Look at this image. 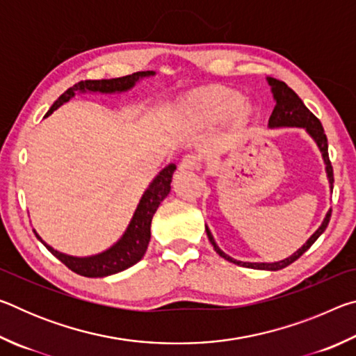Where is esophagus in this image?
<instances>
[{
	"mask_svg": "<svg viewBox=\"0 0 356 356\" xmlns=\"http://www.w3.org/2000/svg\"><path fill=\"white\" fill-rule=\"evenodd\" d=\"M196 166H197V156L196 155H186V156H184L182 161H180L179 170L180 171H191V170H195Z\"/></svg>",
	"mask_w": 356,
	"mask_h": 356,
	"instance_id": "obj_1",
	"label": "esophagus"
}]
</instances>
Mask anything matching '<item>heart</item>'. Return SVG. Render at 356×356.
Masks as SVG:
<instances>
[{
  "label": "heart",
  "instance_id": "heart-1",
  "mask_svg": "<svg viewBox=\"0 0 356 356\" xmlns=\"http://www.w3.org/2000/svg\"><path fill=\"white\" fill-rule=\"evenodd\" d=\"M179 114L184 122L195 127H213L227 120L234 130H246L257 119L259 111L236 88L204 84L180 99Z\"/></svg>",
  "mask_w": 356,
  "mask_h": 356
}]
</instances>
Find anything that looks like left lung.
Segmentation results:
<instances>
[{
    "instance_id": "1",
    "label": "left lung",
    "mask_w": 356,
    "mask_h": 356,
    "mask_svg": "<svg viewBox=\"0 0 356 356\" xmlns=\"http://www.w3.org/2000/svg\"><path fill=\"white\" fill-rule=\"evenodd\" d=\"M267 81L270 84V88H272L273 99L276 102L275 110L272 113V116H270V119H268V127L270 129H286V127L305 129L306 134H308L312 138V140H314L318 150H321L323 163H325V172H327V179H328V184H330V190L333 191V182H334L333 166H331V161H330V156H328L327 135H325L321 120H318L314 116V114H312L308 110V108H306V105L303 104V100H301L298 95L295 94L284 81H280V80H276V78H272V76H267ZM330 216H331V209L328 210L327 215H325L322 225L317 227V231L312 234V236L308 240H306V243L301 246V248L295 251L292 256H289L286 259H281V261H276V262H243V261H237V259L227 256L226 252L222 251L218 245H216L212 232H210V229H209L207 225H206V232H207V237L210 240V243H212V246H213V250L218 252V254L222 259H226V261L232 262V264H237V265H240V267L276 272V270L284 268V267H287V265H291L292 262L297 261V259L301 254H303L305 251H308L311 248V245L314 243L316 240L322 236L325 229H327L328 222H330Z\"/></svg>"
}]
</instances>
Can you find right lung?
Returning <instances> with one entry per match:
<instances>
[{
  "label": "right lung",
  "mask_w": 356,
  "mask_h": 356,
  "mask_svg": "<svg viewBox=\"0 0 356 356\" xmlns=\"http://www.w3.org/2000/svg\"><path fill=\"white\" fill-rule=\"evenodd\" d=\"M154 75V70H146L136 72V74H131L127 76L111 78V80L80 81L69 88L67 91L51 105V108L47 111L44 118H48L50 114H53V111H56L59 106L67 104V102L72 97H75L76 94H122L130 91V89H134L135 84L140 83L143 78H149ZM174 171H176V165L170 163L156 174L152 179V182L149 184L146 191L143 193L141 200L138 202L127 229H125L118 242L113 243L110 248L105 251L97 252V254L92 256H72L58 251L53 248V246L48 245L34 229L35 237H38L40 240V243L44 245L53 256L59 259L65 267H69L72 272H75L78 275L86 276V278H104V276L124 272V270L130 268L131 265L140 262L144 254H146L147 245L150 242V222H152V216L156 212V209H159L161 201L170 195Z\"/></svg>",
  "instance_id": "right-lung-1"
}]
</instances>
